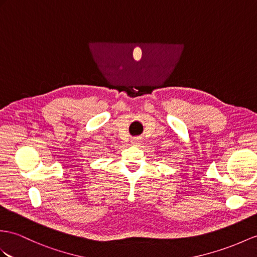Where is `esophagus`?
Masks as SVG:
<instances>
[{"mask_svg":"<svg viewBox=\"0 0 257 257\" xmlns=\"http://www.w3.org/2000/svg\"><path fill=\"white\" fill-rule=\"evenodd\" d=\"M132 144H133L134 146H139L140 144H141V141H140L139 139H134V140L132 141Z\"/></svg>","mask_w":257,"mask_h":257,"instance_id":"1","label":"esophagus"}]
</instances>
